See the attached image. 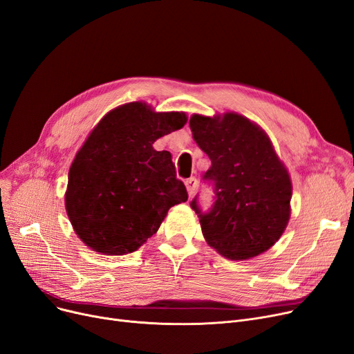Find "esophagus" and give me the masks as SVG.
<instances>
[{
    "label": "esophagus",
    "mask_w": 354,
    "mask_h": 354,
    "mask_svg": "<svg viewBox=\"0 0 354 354\" xmlns=\"http://www.w3.org/2000/svg\"><path fill=\"white\" fill-rule=\"evenodd\" d=\"M185 185H187V189H188L189 196H192V195L195 194V191H196V187H198V180H196V178L191 176L189 179H187V180H185Z\"/></svg>",
    "instance_id": "34e87169"
}]
</instances>
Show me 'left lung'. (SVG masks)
I'll use <instances>...</instances> for the list:
<instances>
[{
  "instance_id": "1",
  "label": "left lung",
  "mask_w": 354,
  "mask_h": 354,
  "mask_svg": "<svg viewBox=\"0 0 354 354\" xmlns=\"http://www.w3.org/2000/svg\"><path fill=\"white\" fill-rule=\"evenodd\" d=\"M194 140L211 159L204 179L212 180L215 203L203 212L204 239L232 260L252 259L279 240L290 217L292 183L269 136L237 113L189 118Z\"/></svg>"
}]
</instances>
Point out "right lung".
<instances>
[{
    "instance_id": "obj_1",
    "label": "right lung",
    "mask_w": 354,
    "mask_h": 354,
    "mask_svg": "<svg viewBox=\"0 0 354 354\" xmlns=\"http://www.w3.org/2000/svg\"><path fill=\"white\" fill-rule=\"evenodd\" d=\"M185 113L129 102L105 114L76 153L65 207L78 237L106 256L133 253L155 234L169 208L185 203L172 155L153 149L182 129Z\"/></svg>"
}]
</instances>
